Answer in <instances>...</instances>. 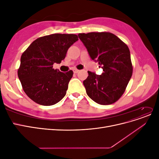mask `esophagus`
I'll return each mask as SVG.
<instances>
[{"label": "esophagus", "mask_w": 159, "mask_h": 159, "mask_svg": "<svg viewBox=\"0 0 159 159\" xmlns=\"http://www.w3.org/2000/svg\"><path fill=\"white\" fill-rule=\"evenodd\" d=\"M79 71H80V70H77V69H74V70H73V71H74V74H77V73H78Z\"/></svg>", "instance_id": "34e87169"}]
</instances>
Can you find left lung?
I'll return each mask as SVG.
<instances>
[{
    "instance_id": "obj_1",
    "label": "left lung",
    "mask_w": 159,
    "mask_h": 159,
    "mask_svg": "<svg viewBox=\"0 0 159 159\" xmlns=\"http://www.w3.org/2000/svg\"><path fill=\"white\" fill-rule=\"evenodd\" d=\"M88 54L103 72L96 75L88 71L84 85L89 97L98 104L110 105L121 97L133 74L128 46L109 32H89L78 34Z\"/></svg>"
}]
</instances>
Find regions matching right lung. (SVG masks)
Masks as SVG:
<instances>
[{
    "label": "right lung",
    "instance_id": "1",
    "mask_svg": "<svg viewBox=\"0 0 159 159\" xmlns=\"http://www.w3.org/2000/svg\"><path fill=\"white\" fill-rule=\"evenodd\" d=\"M78 40L75 34H53L38 38L22 54L18 76L23 90L34 102L49 106L64 98L74 73L61 72L53 68V64L61 63Z\"/></svg>",
    "mask_w": 159,
    "mask_h": 159
}]
</instances>
